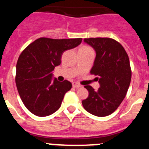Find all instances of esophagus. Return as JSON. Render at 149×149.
<instances>
[{
	"mask_svg": "<svg viewBox=\"0 0 149 149\" xmlns=\"http://www.w3.org/2000/svg\"><path fill=\"white\" fill-rule=\"evenodd\" d=\"M73 87L78 88L81 87V85H79V83H76V82H73Z\"/></svg>",
	"mask_w": 149,
	"mask_h": 149,
	"instance_id": "34e87169",
	"label": "esophagus"
}]
</instances>
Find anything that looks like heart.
<instances>
[{
    "mask_svg": "<svg viewBox=\"0 0 149 149\" xmlns=\"http://www.w3.org/2000/svg\"><path fill=\"white\" fill-rule=\"evenodd\" d=\"M81 49H90L89 47H88V46H82Z\"/></svg>",
    "mask_w": 149,
    "mask_h": 149,
    "instance_id": "heart-1",
    "label": "heart"
}]
</instances>
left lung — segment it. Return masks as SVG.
I'll use <instances>...</instances> for the list:
<instances>
[{
  "label": "left lung",
  "mask_w": 149,
  "mask_h": 149,
  "mask_svg": "<svg viewBox=\"0 0 149 149\" xmlns=\"http://www.w3.org/2000/svg\"><path fill=\"white\" fill-rule=\"evenodd\" d=\"M84 41L96 51L90 73L97 76L100 86L94 91L85 85L89 94L82 106L89 113L104 117L115 112L126 96L131 80L130 61L124 47L114 39L85 38Z\"/></svg>",
  "instance_id": "8db88e82"
}]
</instances>
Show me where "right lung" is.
I'll use <instances>...</instances> for the list:
<instances>
[{
	"label": "right lung",
	"mask_w": 149,
	"mask_h": 149,
	"mask_svg": "<svg viewBox=\"0 0 149 149\" xmlns=\"http://www.w3.org/2000/svg\"><path fill=\"white\" fill-rule=\"evenodd\" d=\"M82 40L40 37L21 53L16 64L15 83L24 105L33 115L49 116L60 108L72 83L52 80V72L61 63L63 52L79 46Z\"/></svg>",
	"instance_id": "obj_1"
}]
</instances>
